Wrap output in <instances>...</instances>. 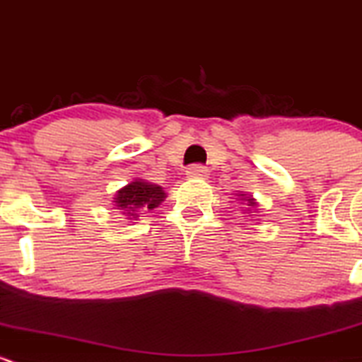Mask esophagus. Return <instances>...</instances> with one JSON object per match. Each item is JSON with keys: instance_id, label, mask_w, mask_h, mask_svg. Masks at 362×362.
I'll use <instances>...</instances> for the list:
<instances>
[{"instance_id": "34e87169", "label": "esophagus", "mask_w": 362, "mask_h": 362, "mask_svg": "<svg viewBox=\"0 0 362 362\" xmlns=\"http://www.w3.org/2000/svg\"><path fill=\"white\" fill-rule=\"evenodd\" d=\"M207 173H209V170L204 165H189L188 169H186V176L188 177H206Z\"/></svg>"}]
</instances>
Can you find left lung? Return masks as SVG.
<instances>
[{
	"label": "left lung",
	"mask_w": 362,
	"mask_h": 362,
	"mask_svg": "<svg viewBox=\"0 0 362 362\" xmlns=\"http://www.w3.org/2000/svg\"><path fill=\"white\" fill-rule=\"evenodd\" d=\"M248 202H250V204H248V206H253V204H255V202H253V200H252V199H248Z\"/></svg>",
	"instance_id": "8db88e82"
}]
</instances>
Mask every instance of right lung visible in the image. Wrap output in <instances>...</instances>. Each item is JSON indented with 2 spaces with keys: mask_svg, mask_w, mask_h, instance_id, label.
<instances>
[{
  "mask_svg": "<svg viewBox=\"0 0 362 362\" xmlns=\"http://www.w3.org/2000/svg\"><path fill=\"white\" fill-rule=\"evenodd\" d=\"M165 199V193L160 186L148 185L142 181H134L128 186L117 192L116 204L117 209L128 211V214H134L137 209H153L158 207V204Z\"/></svg>",
  "mask_w": 362,
  "mask_h": 362,
  "instance_id": "1",
  "label": "right lung"
}]
</instances>
